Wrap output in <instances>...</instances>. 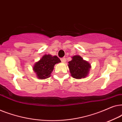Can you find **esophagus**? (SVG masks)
Segmentation results:
<instances>
[{
	"instance_id": "1",
	"label": "esophagus",
	"mask_w": 122,
	"mask_h": 122,
	"mask_svg": "<svg viewBox=\"0 0 122 122\" xmlns=\"http://www.w3.org/2000/svg\"><path fill=\"white\" fill-rule=\"evenodd\" d=\"M61 62H62V63H66V58H61Z\"/></svg>"
}]
</instances>
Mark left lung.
<instances>
[{
	"label": "left lung",
	"instance_id": "left-lung-1",
	"mask_svg": "<svg viewBox=\"0 0 122 122\" xmlns=\"http://www.w3.org/2000/svg\"><path fill=\"white\" fill-rule=\"evenodd\" d=\"M68 64L71 76L77 79L86 77L91 68V64L78 55L72 56Z\"/></svg>",
	"mask_w": 122,
	"mask_h": 122
}]
</instances>
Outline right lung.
Segmentation results:
<instances>
[{"mask_svg": "<svg viewBox=\"0 0 122 122\" xmlns=\"http://www.w3.org/2000/svg\"><path fill=\"white\" fill-rule=\"evenodd\" d=\"M61 62V60L57 56L45 54L35 63L33 69L38 79H45L51 76L55 65Z\"/></svg>", "mask_w": 122, "mask_h": 122, "instance_id": "1", "label": "right lung"}]
</instances>
